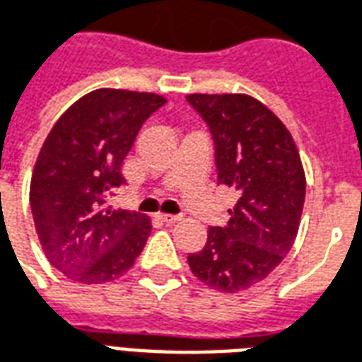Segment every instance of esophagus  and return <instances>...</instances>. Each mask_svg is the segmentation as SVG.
Segmentation results:
<instances>
[{"label":"esophagus","instance_id":"esophagus-1","mask_svg":"<svg viewBox=\"0 0 362 362\" xmlns=\"http://www.w3.org/2000/svg\"><path fill=\"white\" fill-rule=\"evenodd\" d=\"M158 219L163 221V223H166V225H174V223H178L182 217L180 215H170V213H160V215H158Z\"/></svg>","mask_w":362,"mask_h":362}]
</instances>
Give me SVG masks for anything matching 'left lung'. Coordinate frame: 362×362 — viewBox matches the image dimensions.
Wrapping results in <instances>:
<instances>
[{
  "mask_svg": "<svg viewBox=\"0 0 362 362\" xmlns=\"http://www.w3.org/2000/svg\"><path fill=\"white\" fill-rule=\"evenodd\" d=\"M186 98L211 132L217 182L238 189L228 223L207 230L204 250L188 256L189 269L217 291H246L293 248L306 194L303 163L287 127L256 98Z\"/></svg>",
  "mask_w": 362,
  "mask_h": 362,
  "instance_id": "8db88e82",
  "label": "left lung"
}]
</instances>
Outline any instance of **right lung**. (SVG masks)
<instances>
[{
  "instance_id": "add662e5",
  "label": "right lung",
  "mask_w": 362,
  "mask_h": 362,
  "mask_svg": "<svg viewBox=\"0 0 362 362\" xmlns=\"http://www.w3.org/2000/svg\"><path fill=\"white\" fill-rule=\"evenodd\" d=\"M166 98L155 93L96 89L54 124L36 158L30 209L52 266L96 285L122 277L151 235L141 213L112 209L108 197L143 122Z\"/></svg>"
}]
</instances>
